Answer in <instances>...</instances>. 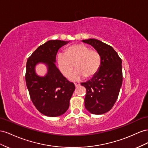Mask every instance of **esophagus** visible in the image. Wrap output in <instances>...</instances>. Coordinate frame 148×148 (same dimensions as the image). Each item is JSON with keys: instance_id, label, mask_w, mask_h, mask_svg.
<instances>
[{"instance_id": "34e87169", "label": "esophagus", "mask_w": 148, "mask_h": 148, "mask_svg": "<svg viewBox=\"0 0 148 148\" xmlns=\"http://www.w3.org/2000/svg\"><path fill=\"white\" fill-rule=\"evenodd\" d=\"M74 85H75V87H77V86H79V85H80V84L78 82H77V83H74Z\"/></svg>"}]
</instances>
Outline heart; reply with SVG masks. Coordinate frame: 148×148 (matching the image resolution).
Returning <instances> with one entry per match:
<instances>
[{"label":"heart","mask_w":148,"mask_h":148,"mask_svg":"<svg viewBox=\"0 0 148 148\" xmlns=\"http://www.w3.org/2000/svg\"><path fill=\"white\" fill-rule=\"evenodd\" d=\"M57 63L60 71L67 78L71 77L75 67L77 69L71 80L78 81L84 77L94 76L100 69L102 58L98 51L91 49L87 45L76 44L67 48L65 53H59Z\"/></svg>","instance_id":"1"}]
</instances>
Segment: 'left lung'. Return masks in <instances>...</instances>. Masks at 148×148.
<instances>
[{
    "mask_svg": "<svg viewBox=\"0 0 148 148\" xmlns=\"http://www.w3.org/2000/svg\"><path fill=\"white\" fill-rule=\"evenodd\" d=\"M98 51L102 58L100 69L94 76L81 83L86 88L85 107L90 113L100 115L107 113L116 101L123 81L122 61L111 46L96 39L84 40Z\"/></svg>",
    "mask_w": 148,
    "mask_h": 148,
    "instance_id": "left-lung-1",
    "label": "left lung"
}]
</instances>
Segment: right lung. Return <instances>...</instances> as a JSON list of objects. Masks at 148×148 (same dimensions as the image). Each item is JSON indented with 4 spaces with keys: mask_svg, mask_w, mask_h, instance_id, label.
Returning a JSON list of instances; mask_svg holds the SVG:
<instances>
[{
    "mask_svg": "<svg viewBox=\"0 0 148 148\" xmlns=\"http://www.w3.org/2000/svg\"><path fill=\"white\" fill-rule=\"evenodd\" d=\"M69 42L56 40L46 42L32 53L27 62L25 80L29 96L38 110L47 116L64 114L75 90L74 84L63 76L55 64L59 49ZM39 63L47 67L45 77L36 73L35 67Z\"/></svg>",
    "mask_w": 148,
    "mask_h": 148,
    "instance_id": "1",
    "label": "right lung"
}]
</instances>
